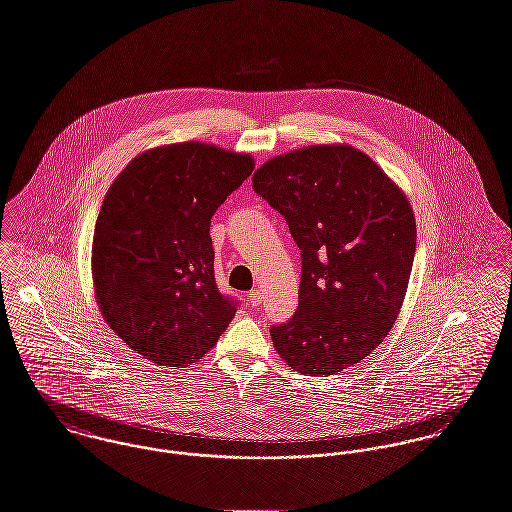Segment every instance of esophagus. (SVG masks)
<instances>
[{
	"label": "esophagus",
	"instance_id": "34e87169",
	"mask_svg": "<svg viewBox=\"0 0 512 512\" xmlns=\"http://www.w3.org/2000/svg\"><path fill=\"white\" fill-rule=\"evenodd\" d=\"M246 299H248V305H250V307H258V305L262 303V291H260V289H252V291L246 295Z\"/></svg>",
	"mask_w": 512,
	"mask_h": 512
}]
</instances>
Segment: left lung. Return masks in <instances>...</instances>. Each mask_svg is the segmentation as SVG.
Segmentation results:
<instances>
[{"label":"left lung","mask_w":512,"mask_h":512,"mask_svg":"<svg viewBox=\"0 0 512 512\" xmlns=\"http://www.w3.org/2000/svg\"><path fill=\"white\" fill-rule=\"evenodd\" d=\"M252 187L301 250L299 305L272 325V342L303 375L344 372L381 344L403 305L417 250L411 203L368 154L346 144L272 158Z\"/></svg>","instance_id":"8db88e82"}]
</instances>
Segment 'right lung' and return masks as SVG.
Wrapping results in <instances>:
<instances>
[{"mask_svg":"<svg viewBox=\"0 0 512 512\" xmlns=\"http://www.w3.org/2000/svg\"><path fill=\"white\" fill-rule=\"evenodd\" d=\"M248 154L180 142L137 156L109 187L93 233L105 323L158 366L203 358L238 301L215 281L211 217L252 174Z\"/></svg>","mask_w":512,"mask_h":512,"instance_id":"right-lung-1","label":"right lung"}]
</instances>
